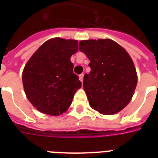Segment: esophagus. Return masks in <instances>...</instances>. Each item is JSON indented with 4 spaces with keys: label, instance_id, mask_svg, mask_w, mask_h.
Instances as JSON below:
<instances>
[{
    "label": "esophagus",
    "instance_id": "obj_1",
    "mask_svg": "<svg viewBox=\"0 0 158 158\" xmlns=\"http://www.w3.org/2000/svg\"><path fill=\"white\" fill-rule=\"evenodd\" d=\"M84 74H79V79H80V81L83 82V80H84Z\"/></svg>",
    "mask_w": 158,
    "mask_h": 158
}]
</instances>
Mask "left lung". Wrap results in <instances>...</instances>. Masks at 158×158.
Listing matches in <instances>:
<instances>
[{
	"mask_svg": "<svg viewBox=\"0 0 158 158\" xmlns=\"http://www.w3.org/2000/svg\"><path fill=\"white\" fill-rule=\"evenodd\" d=\"M79 49L90 60L91 71L84 77V89L93 109L103 115L119 112L129 104L137 85L131 57L110 39L83 40Z\"/></svg>",
	"mask_w": 158,
	"mask_h": 158,
	"instance_id": "1",
	"label": "left lung"
}]
</instances>
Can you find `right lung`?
Here are the masks:
<instances>
[{"label": "right lung", "instance_id": "obj_1", "mask_svg": "<svg viewBox=\"0 0 158 158\" xmlns=\"http://www.w3.org/2000/svg\"><path fill=\"white\" fill-rule=\"evenodd\" d=\"M77 51V40L52 38L43 43L25 64L22 75L24 92L42 113L59 115L64 112L81 88L70 61Z\"/></svg>", "mask_w": 158, "mask_h": 158}]
</instances>
